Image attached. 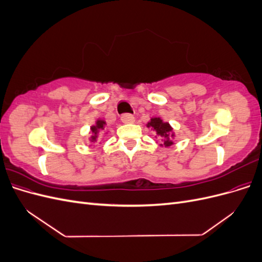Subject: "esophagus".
Wrapping results in <instances>:
<instances>
[{
	"label": "esophagus",
	"mask_w": 262,
	"mask_h": 262,
	"mask_svg": "<svg viewBox=\"0 0 262 262\" xmlns=\"http://www.w3.org/2000/svg\"><path fill=\"white\" fill-rule=\"evenodd\" d=\"M121 121L123 123H133L134 122V117L130 114H125L121 116Z\"/></svg>",
	"instance_id": "1"
}]
</instances>
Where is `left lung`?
<instances>
[{"instance_id":"8db88e82","label":"left lung","mask_w":262,"mask_h":262,"mask_svg":"<svg viewBox=\"0 0 262 262\" xmlns=\"http://www.w3.org/2000/svg\"><path fill=\"white\" fill-rule=\"evenodd\" d=\"M147 128H150L156 136L160 139V146L162 147H168L172 144H175L173 139H175L176 134L173 131L172 126L169 124V122H165L161 117L150 118V120L146 123ZM157 143V142H156Z\"/></svg>"}]
</instances>
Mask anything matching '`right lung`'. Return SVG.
<instances>
[{"mask_svg":"<svg viewBox=\"0 0 262 262\" xmlns=\"http://www.w3.org/2000/svg\"><path fill=\"white\" fill-rule=\"evenodd\" d=\"M106 121L104 120V119H97L96 122H95L94 125L91 126V130H90V133H91V137H90V141L92 142V143H97L98 142V139H99V134L102 130H105V126H106ZM107 134V133H106Z\"/></svg>","mask_w":262,"mask_h":262,"instance_id":"obj_1","label":"right lung"}]
</instances>
